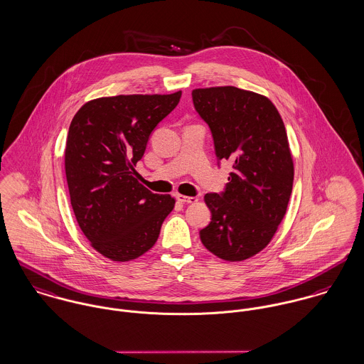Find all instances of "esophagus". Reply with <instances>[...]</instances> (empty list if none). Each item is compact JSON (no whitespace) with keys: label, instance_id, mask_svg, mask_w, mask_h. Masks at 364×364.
<instances>
[{"label":"esophagus","instance_id":"34e87169","mask_svg":"<svg viewBox=\"0 0 364 364\" xmlns=\"http://www.w3.org/2000/svg\"><path fill=\"white\" fill-rule=\"evenodd\" d=\"M176 199H177L178 202H181V203H196V202H198V198H196V196H181V194H177Z\"/></svg>","mask_w":364,"mask_h":364}]
</instances>
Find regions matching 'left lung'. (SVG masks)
Masks as SVG:
<instances>
[{
    "mask_svg": "<svg viewBox=\"0 0 364 364\" xmlns=\"http://www.w3.org/2000/svg\"><path fill=\"white\" fill-rule=\"evenodd\" d=\"M193 102L210 129L218 165L232 164L223 191L203 198L212 218L200 241L224 260L248 259L273 238L292 191L282 119L266 97L231 85L196 88Z\"/></svg>",
    "mask_w": 364,
    "mask_h": 364,
    "instance_id": "obj_1",
    "label": "left lung"
}]
</instances>
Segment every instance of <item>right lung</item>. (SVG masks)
I'll return each instance as SVG.
<instances>
[{"instance_id": "right-lung-1", "label": "right lung", "mask_w": 364, "mask_h": 364, "mask_svg": "<svg viewBox=\"0 0 364 364\" xmlns=\"http://www.w3.org/2000/svg\"><path fill=\"white\" fill-rule=\"evenodd\" d=\"M180 97L181 91L98 98L84 104L70 123L65 149L70 203L87 240L112 260L151 250L173 210L171 196L137 181L136 165Z\"/></svg>"}]
</instances>
